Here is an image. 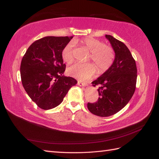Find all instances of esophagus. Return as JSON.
<instances>
[{"instance_id": "1", "label": "esophagus", "mask_w": 159, "mask_h": 159, "mask_svg": "<svg viewBox=\"0 0 159 159\" xmlns=\"http://www.w3.org/2000/svg\"><path fill=\"white\" fill-rule=\"evenodd\" d=\"M77 84H78V85H79V86H80V87H85V86L87 85V83L80 81V80H79V81H78V83H77Z\"/></svg>"}]
</instances>
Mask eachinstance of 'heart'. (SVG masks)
<instances>
[{
  "instance_id": "heart-1",
  "label": "heart",
  "mask_w": 159,
  "mask_h": 159,
  "mask_svg": "<svg viewBox=\"0 0 159 159\" xmlns=\"http://www.w3.org/2000/svg\"><path fill=\"white\" fill-rule=\"evenodd\" d=\"M81 44L90 52L89 59H92L100 71L107 70L112 65L114 60V52L110 46L93 38H86L81 41ZM62 59L67 63L74 61L73 45L69 43L65 46L61 53ZM96 72V67L92 63H76L67 69L68 75L79 80L89 79Z\"/></svg>"
}]
</instances>
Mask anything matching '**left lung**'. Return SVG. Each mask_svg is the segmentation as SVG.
<instances>
[{
  "mask_svg": "<svg viewBox=\"0 0 159 159\" xmlns=\"http://www.w3.org/2000/svg\"><path fill=\"white\" fill-rule=\"evenodd\" d=\"M115 52L109 68L94 80L98 85L99 98L87 104L91 113L97 116L109 117L119 112L129 102L136 88L137 70L135 61L127 46L113 36L106 35Z\"/></svg>",
  "mask_w": 159,
  "mask_h": 159,
  "instance_id": "1",
  "label": "left lung"
}]
</instances>
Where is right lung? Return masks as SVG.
Listing matches in <instances>:
<instances>
[{
	"instance_id": "add662e5",
	"label": "right lung",
	"mask_w": 159,
	"mask_h": 159,
	"mask_svg": "<svg viewBox=\"0 0 159 159\" xmlns=\"http://www.w3.org/2000/svg\"><path fill=\"white\" fill-rule=\"evenodd\" d=\"M72 37L48 36L33 42L20 65L23 87L39 108L51 109L62 102L69 89L77 83L65 76L61 53Z\"/></svg>"
}]
</instances>
